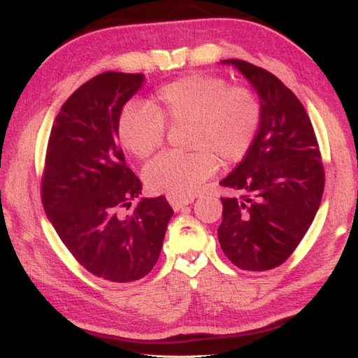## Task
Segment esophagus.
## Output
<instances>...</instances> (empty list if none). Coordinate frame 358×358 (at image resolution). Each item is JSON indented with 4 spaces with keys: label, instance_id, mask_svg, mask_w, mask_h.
Here are the masks:
<instances>
[{
    "label": "esophagus",
    "instance_id": "1",
    "mask_svg": "<svg viewBox=\"0 0 358 358\" xmlns=\"http://www.w3.org/2000/svg\"><path fill=\"white\" fill-rule=\"evenodd\" d=\"M166 198H168V203L173 206L174 210H180L182 208H185V206L192 204L193 199H195L193 196L184 198V196H176V195H168Z\"/></svg>",
    "mask_w": 358,
    "mask_h": 358
}]
</instances>
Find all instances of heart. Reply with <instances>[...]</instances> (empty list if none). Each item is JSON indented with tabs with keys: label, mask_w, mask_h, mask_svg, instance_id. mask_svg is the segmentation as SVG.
Segmentation results:
<instances>
[{
	"label": "heart",
	"mask_w": 358,
	"mask_h": 358,
	"mask_svg": "<svg viewBox=\"0 0 358 358\" xmlns=\"http://www.w3.org/2000/svg\"><path fill=\"white\" fill-rule=\"evenodd\" d=\"M261 103L247 86H229L217 75L193 73L162 85L149 105L131 102L117 121L122 146L149 157L165 141V124H187L189 154H162L143 171L152 192L192 196L223 165L241 162L261 125Z\"/></svg>",
	"instance_id": "b5f03b06"
}]
</instances>
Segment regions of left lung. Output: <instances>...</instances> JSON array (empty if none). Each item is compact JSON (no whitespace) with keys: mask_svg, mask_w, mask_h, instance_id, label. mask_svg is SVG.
<instances>
[{"mask_svg":"<svg viewBox=\"0 0 358 358\" xmlns=\"http://www.w3.org/2000/svg\"><path fill=\"white\" fill-rule=\"evenodd\" d=\"M253 86L261 125L252 149L222 180L236 195L222 198L218 242L242 271L262 272L289 258L315 220L324 166L308 115L289 87L266 69L224 59Z\"/></svg>","mask_w":358,"mask_h":358,"instance_id":"obj_1","label":"left lung"}]
</instances>
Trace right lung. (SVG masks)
Segmentation results:
<instances>
[{"label": "right lung", "instance_id": "1", "mask_svg": "<svg viewBox=\"0 0 358 358\" xmlns=\"http://www.w3.org/2000/svg\"><path fill=\"white\" fill-rule=\"evenodd\" d=\"M143 73L103 72L75 91L50 131L42 204L59 239L87 272L115 283L148 275L160 256L173 209L165 196L141 198V182L117 143L122 106Z\"/></svg>", "mask_w": 358, "mask_h": 358}]
</instances>
